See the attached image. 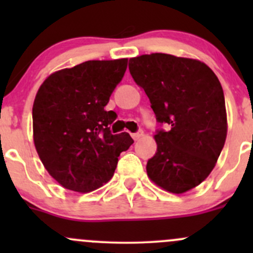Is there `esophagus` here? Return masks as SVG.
<instances>
[{
  "label": "esophagus",
  "mask_w": 253,
  "mask_h": 253,
  "mask_svg": "<svg viewBox=\"0 0 253 253\" xmlns=\"http://www.w3.org/2000/svg\"><path fill=\"white\" fill-rule=\"evenodd\" d=\"M143 132L142 131H139V132H137V133H132V138L134 139V141H138V139H141L142 137H143Z\"/></svg>",
  "instance_id": "esophagus-1"
}]
</instances>
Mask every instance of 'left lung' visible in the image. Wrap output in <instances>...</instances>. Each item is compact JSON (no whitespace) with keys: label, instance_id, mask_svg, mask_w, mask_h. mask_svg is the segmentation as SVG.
Wrapping results in <instances>:
<instances>
[{"label":"left lung","instance_id":"left-lung-1","mask_svg":"<svg viewBox=\"0 0 253 253\" xmlns=\"http://www.w3.org/2000/svg\"><path fill=\"white\" fill-rule=\"evenodd\" d=\"M129 62V73L144 89L157 120L170 127L154 136L158 149L147 163L148 177L168 192H187L208 177L225 143L220 82L195 58L155 52Z\"/></svg>","mask_w":253,"mask_h":253}]
</instances>
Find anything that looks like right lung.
I'll return each mask as SVG.
<instances>
[{"label": "right lung", "instance_id": "1", "mask_svg": "<svg viewBox=\"0 0 253 253\" xmlns=\"http://www.w3.org/2000/svg\"><path fill=\"white\" fill-rule=\"evenodd\" d=\"M128 58L91 60L51 73L33 105V139L47 172L67 190L91 192L114 175L120 153L133 139L111 134L116 120L106 111Z\"/></svg>", "mask_w": 253, "mask_h": 253}]
</instances>
